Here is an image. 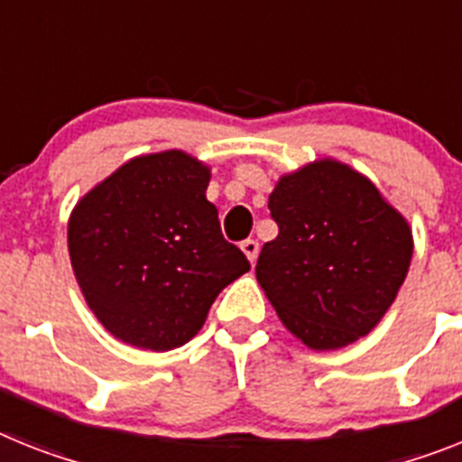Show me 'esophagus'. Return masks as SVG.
<instances>
[{
    "label": "esophagus",
    "mask_w": 462,
    "mask_h": 462,
    "mask_svg": "<svg viewBox=\"0 0 462 462\" xmlns=\"http://www.w3.org/2000/svg\"><path fill=\"white\" fill-rule=\"evenodd\" d=\"M239 246H242L244 255H246V258H249V261H251V265H254L255 258H258V242H255V239H244V242L239 244Z\"/></svg>",
    "instance_id": "1"
}]
</instances>
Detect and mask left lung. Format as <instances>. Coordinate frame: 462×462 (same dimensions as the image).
Listing matches in <instances>:
<instances>
[{
	"label": "left lung",
	"mask_w": 462,
	"mask_h": 462,
	"mask_svg": "<svg viewBox=\"0 0 462 462\" xmlns=\"http://www.w3.org/2000/svg\"><path fill=\"white\" fill-rule=\"evenodd\" d=\"M270 213L279 235L255 279L279 319L312 350H338L383 319L413 255L406 218L369 178L317 159L277 180Z\"/></svg>",
	"instance_id": "left-lung-1"
}]
</instances>
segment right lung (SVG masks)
Instances as JSON below:
<instances>
[{
  "instance_id": "right-lung-1",
  "label": "right lung",
  "mask_w": 462,
  "mask_h": 462,
  "mask_svg": "<svg viewBox=\"0 0 462 462\" xmlns=\"http://www.w3.org/2000/svg\"><path fill=\"white\" fill-rule=\"evenodd\" d=\"M211 169L183 150L129 159L77 201V284L115 338L166 352L195 338L220 291L249 273L207 199Z\"/></svg>"
}]
</instances>
